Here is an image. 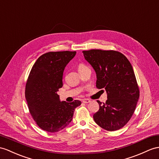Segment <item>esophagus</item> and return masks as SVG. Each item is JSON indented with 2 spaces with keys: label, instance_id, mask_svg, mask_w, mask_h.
Returning <instances> with one entry per match:
<instances>
[{
  "label": "esophagus",
  "instance_id": "1",
  "mask_svg": "<svg viewBox=\"0 0 159 159\" xmlns=\"http://www.w3.org/2000/svg\"><path fill=\"white\" fill-rule=\"evenodd\" d=\"M82 102H83L84 103H89V102H91V100L88 99V98H84V99L82 100Z\"/></svg>",
  "mask_w": 159,
  "mask_h": 159
}]
</instances>
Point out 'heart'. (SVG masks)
Masks as SVG:
<instances>
[{"label": "heart", "instance_id": "obj_1", "mask_svg": "<svg viewBox=\"0 0 159 159\" xmlns=\"http://www.w3.org/2000/svg\"><path fill=\"white\" fill-rule=\"evenodd\" d=\"M85 67H86V66H85L84 65H83V64H80L79 66H78V71L79 70H80V69H84V68H85Z\"/></svg>", "mask_w": 159, "mask_h": 159}]
</instances>
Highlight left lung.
I'll list each match as a JSON object with an SVG mask.
<instances>
[{
  "label": "left lung",
  "instance_id": "1",
  "mask_svg": "<svg viewBox=\"0 0 159 159\" xmlns=\"http://www.w3.org/2000/svg\"><path fill=\"white\" fill-rule=\"evenodd\" d=\"M94 69L96 87L105 89L106 102L99 100L94 121L107 131L121 129L129 121L138 101L140 92L132 66L122 53L115 50L93 49L82 52Z\"/></svg>",
  "mask_w": 159,
  "mask_h": 159
}]
</instances>
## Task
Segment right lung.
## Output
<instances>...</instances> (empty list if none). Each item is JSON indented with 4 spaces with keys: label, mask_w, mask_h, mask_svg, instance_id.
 <instances>
[{
    "label": "right lung",
    "mask_w": 159,
    "mask_h": 159,
    "mask_svg": "<svg viewBox=\"0 0 159 159\" xmlns=\"http://www.w3.org/2000/svg\"><path fill=\"white\" fill-rule=\"evenodd\" d=\"M76 52H49L40 56L31 69L25 86L30 114L41 129L57 132L67 126L75 109L82 102L61 101L57 94L63 86L64 69Z\"/></svg>",
    "instance_id": "obj_1"
}]
</instances>
